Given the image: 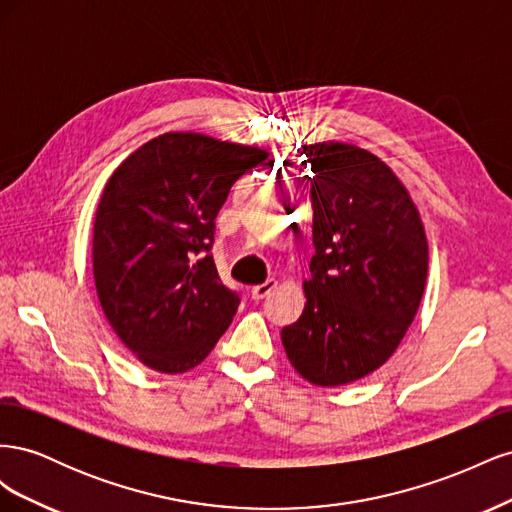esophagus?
Wrapping results in <instances>:
<instances>
[{
    "label": "esophagus",
    "instance_id": "1",
    "mask_svg": "<svg viewBox=\"0 0 512 512\" xmlns=\"http://www.w3.org/2000/svg\"><path fill=\"white\" fill-rule=\"evenodd\" d=\"M275 286H277L275 280H267L265 284L254 286V288H252V299H254V301H262L265 297H269V294L275 290Z\"/></svg>",
    "mask_w": 512,
    "mask_h": 512
}]
</instances>
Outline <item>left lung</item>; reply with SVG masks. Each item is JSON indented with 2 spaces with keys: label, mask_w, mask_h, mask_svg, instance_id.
<instances>
[{
  "label": "left lung",
  "mask_w": 512,
  "mask_h": 512,
  "mask_svg": "<svg viewBox=\"0 0 512 512\" xmlns=\"http://www.w3.org/2000/svg\"><path fill=\"white\" fill-rule=\"evenodd\" d=\"M314 209L301 318L282 329L292 367L318 386L359 380L389 361L421 305L427 237L408 190L374 153L303 147Z\"/></svg>",
  "instance_id": "8db88e82"
}]
</instances>
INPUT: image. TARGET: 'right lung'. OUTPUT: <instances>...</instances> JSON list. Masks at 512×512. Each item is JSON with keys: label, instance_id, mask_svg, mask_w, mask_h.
<instances>
[{"label": "right lung", "instance_id": "right-lung-1", "mask_svg": "<svg viewBox=\"0 0 512 512\" xmlns=\"http://www.w3.org/2000/svg\"><path fill=\"white\" fill-rule=\"evenodd\" d=\"M267 151L168 132L108 179L94 224V277L111 327L138 361L164 374L196 367L241 297L213 262L215 218Z\"/></svg>", "mask_w": 512, "mask_h": 512}]
</instances>
